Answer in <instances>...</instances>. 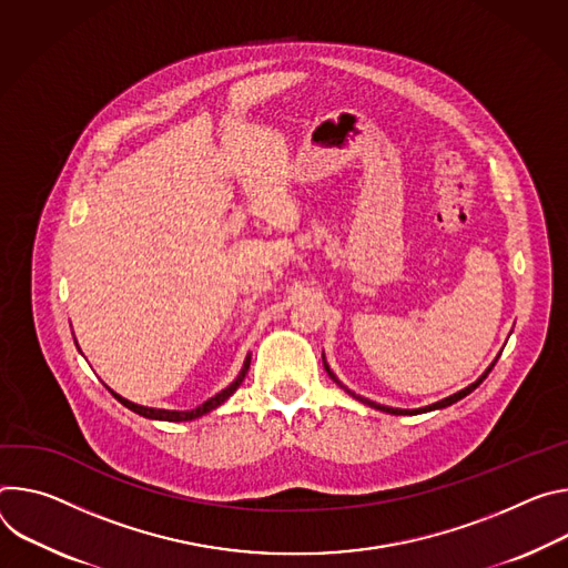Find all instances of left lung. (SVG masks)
I'll list each match as a JSON object with an SVG mask.
<instances>
[{
  "label": "left lung",
  "mask_w": 568,
  "mask_h": 568,
  "mask_svg": "<svg viewBox=\"0 0 568 568\" xmlns=\"http://www.w3.org/2000/svg\"><path fill=\"white\" fill-rule=\"evenodd\" d=\"M498 361V356L494 358V363ZM323 363H325V369H327V374L332 376V379L345 390V393H349L354 399H358L361 404H365V406H369V408H376V410H382V413H390V415H417V413H428V410H437V408H447V406H452V404H456V402H460L463 397H467L471 390H476L485 379H487V374L491 372V367H494V363L478 376V379L471 384V386H467L465 390H460V393H456V395H452V397H447V399H439V402H435V404H430V406H424V408H415V410H408V408H390V406H384V404H376V402H369V399H365V397H361V395H356V393H352V390H347L338 379H336V374L329 369V365H327V361H325V356H323Z\"/></svg>",
  "instance_id": "8db88e82"
}]
</instances>
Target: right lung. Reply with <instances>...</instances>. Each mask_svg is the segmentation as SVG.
<instances>
[{
    "mask_svg": "<svg viewBox=\"0 0 568 568\" xmlns=\"http://www.w3.org/2000/svg\"><path fill=\"white\" fill-rule=\"evenodd\" d=\"M247 367H250V354L245 356L243 367H241V372H239L236 379H234L225 390H221L219 395H214L212 399H207L205 404H201V406H199V408H194V410H164V408H149V406H140V404H133V402H129V399H123L121 395L112 393L110 388H108V390H110V393H112V397H114L116 402H121L125 408H131L133 413H138V415H142V417H146V419H162V422H189V419H196V417H201V415H205V413H210V410L219 408L227 397H232V395H234V390L243 384L245 374H247Z\"/></svg>",
    "mask_w": 568,
    "mask_h": 568,
    "instance_id": "1",
    "label": "right lung"
}]
</instances>
